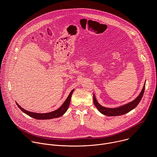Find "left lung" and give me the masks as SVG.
<instances>
[{
  "instance_id": "1",
  "label": "left lung",
  "mask_w": 157,
  "mask_h": 157,
  "mask_svg": "<svg viewBox=\"0 0 157 157\" xmlns=\"http://www.w3.org/2000/svg\"><path fill=\"white\" fill-rule=\"evenodd\" d=\"M145 87V82L144 85V87L142 89V91L140 92V94L136 98V99L132 101V102H130L126 104H124L123 105H121L120 107H116V108H107L102 106L99 104V102L97 101L95 95L93 94V101L95 106L98 109V110L104 115L107 116H121L123 114H125L126 113H128V112L136 108L137 105L139 104L140 101H141Z\"/></svg>"
}]
</instances>
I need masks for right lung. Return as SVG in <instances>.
<instances>
[{
    "instance_id": "obj_1",
    "label": "right lung",
    "mask_w": 157,
    "mask_h": 157,
    "mask_svg": "<svg viewBox=\"0 0 157 157\" xmlns=\"http://www.w3.org/2000/svg\"><path fill=\"white\" fill-rule=\"evenodd\" d=\"M75 89H73V90L71 91V93H70L69 96L67 98V99H66V101L64 102V103L62 104V105L58 109L50 112V113H32V112H30L28 111L25 109H24V108H22L21 107H20L17 102V105L21 109V110L22 112H24L25 114H26L27 115L29 116L30 117L34 118L35 119H38V120H46V119H54V118H57V117H59L61 116H63L66 110H68L69 105H70V103L71 101V96L72 94L73 93Z\"/></svg>"
}]
</instances>
